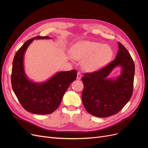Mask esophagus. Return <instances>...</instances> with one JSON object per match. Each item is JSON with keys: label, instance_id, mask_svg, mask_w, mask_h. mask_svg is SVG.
<instances>
[{"label": "esophagus", "instance_id": "1", "mask_svg": "<svg viewBox=\"0 0 148 148\" xmlns=\"http://www.w3.org/2000/svg\"><path fill=\"white\" fill-rule=\"evenodd\" d=\"M82 77V75L81 73H80V72H78V73H77V79H81Z\"/></svg>", "mask_w": 148, "mask_h": 148}]
</instances>
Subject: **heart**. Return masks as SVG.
<instances>
[{
    "label": "heart",
    "mask_w": 148,
    "mask_h": 148,
    "mask_svg": "<svg viewBox=\"0 0 148 148\" xmlns=\"http://www.w3.org/2000/svg\"><path fill=\"white\" fill-rule=\"evenodd\" d=\"M109 46L96 41L82 40L74 44L70 49L73 59L82 61V66L88 72L97 71L109 63L113 56Z\"/></svg>",
    "instance_id": "heart-1"
}]
</instances>
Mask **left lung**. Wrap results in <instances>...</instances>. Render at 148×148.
Here are the masks:
<instances>
[{
  "label": "left lung",
  "instance_id": "1",
  "mask_svg": "<svg viewBox=\"0 0 148 148\" xmlns=\"http://www.w3.org/2000/svg\"><path fill=\"white\" fill-rule=\"evenodd\" d=\"M115 59L101 70L84 73L82 101L84 108L97 117H108L118 113L133 94L135 64L129 52L120 42ZM116 66L122 69L116 79L107 77Z\"/></svg>",
  "mask_w": 148,
  "mask_h": 148
}]
</instances>
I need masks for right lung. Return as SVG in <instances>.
<instances>
[{
	"label": "right lung",
	"instance_id": "1",
	"mask_svg": "<svg viewBox=\"0 0 148 148\" xmlns=\"http://www.w3.org/2000/svg\"><path fill=\"white\" fill-rule=\"evenodd\" d=\"M35 39H51L36 36L26 41L16 53L13 60L11 80L13 91L22 107L29 112L47 115L53 112L60 106L70 84L76 79L77 71H59L47 81L35 83L26 76L23 59L26 49Z\"/></svg>",
	"mask_w": 148,
	"mask_h": 148
}]
</instances>
